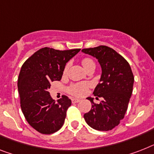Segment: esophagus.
Returning <instances> with one entry per match:
<instances>
[{"instance_id":"34e87169","label":"esophagus","mask_w":154,"mask_h":154,"mask_svg":"<svg viewBox=\"0 0 154 154\" xmlns=\"http://www.w3.org/2000/svg\"><path fill=\"white\" fill-rule=\"evenodd\" d=\"M72 103H78V102H79L80 100L78 98H73L72 100Z\"/></svg>"}]
</instances>
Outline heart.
Returning <instances> with one entry per match:
<instances>
[{"label":"heart","instance_id":"b5f03b06","mask_svg":"<svg viewBox=\"0 0 154 154\" xmlns=\"http://www.w3.org/2000/svg\"><path fill=\"white\" fill-rule=\"evenodd\" d=\"M82 63L86 70L90 68V67L95 66L94 62L91 59H90V58H84L82 60ZM68 68V64H67L65 68H64V72H67ZM87 88H88V84L87 83L80 82V83H76V84H74L70 86V88L68 89V91L72 95L80 97V96H82V95H84L86 94V91H87Z\"/></svg>","mask_w":154,"mask_h":154}]
</instances>
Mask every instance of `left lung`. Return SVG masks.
Wrapping results in <instances>:
<instances>
[{
	"mask_svg": "<svg viewBox=\"0 0 154 154\" xmlns=\"http://www.w3.org/2000/svg\"><path fill=\"white\" fill-rule=\"evenodd\" d=\"M82 52L96 58L100 63V82L93 94L103 97L99 104L87 97L92 107L83 116L86 124L95 130L110 131L120 124L128 109L134 84L131 68L124 57L105 45L83 49Z\"/></svg>",
	"mask_w": 154,
	"mask_h": 154,
	"instance_id": "8db88e82",
	"label": "left lung"
}]
</instances>
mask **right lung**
I'll return each instance as SVG.
<instances>
[{
  "mask_svg": "<svg viewBox=\"0 0 154 154\" xmlns=\"http://www.w3.org/2000/svg\"><path fill=\"white\" fill-rule=\"evenodd\" d=\"M80 49L57 50L42 48L23 64L18 78L20 106L26 121L42 134L60 130L72 101L63 95L56 102L48 91L51 82L61 79L66 63Z\"/></svg>",
  "mask_w": 154,
  "mask_h": 154,
  "instance_id": "right-lung-1",
  "label": "right lung"
}]
</instances>
